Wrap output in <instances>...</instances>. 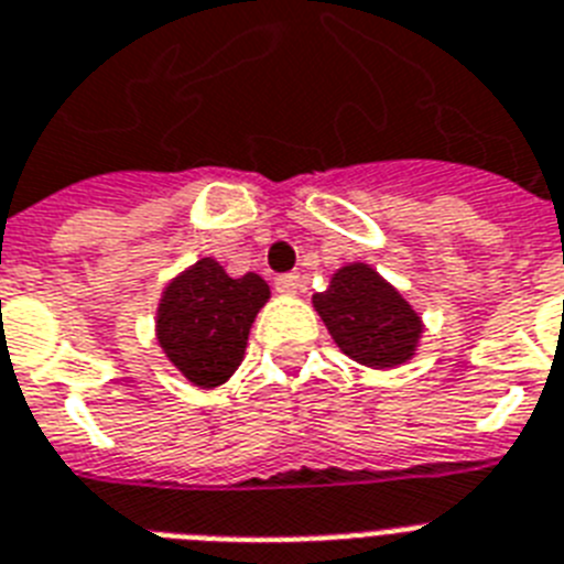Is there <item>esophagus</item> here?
Returning a JSON list of instances; mask_svg holds the SVG:
<instances>
[{
    "label": "esophagus",
    "mask_w": 564,
    "mask_h": 564,
    "mask_svg": "<svg viewBox=\"0 0 564 564\" xmlns=\"http://www.w3.org/2000/svg\"><path fill=\"white\" fill-rule=\"evenodd\" d=\"M276 291L282 293V296H293V293L302 291V279L300 273H282V276H276Z\"/></svg>",
    "instance_id": "1"
}]
</instances>
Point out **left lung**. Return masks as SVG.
I'll return each mask as SVG.
<instances>
[{
  "instance_id": "obj_1",
  "label": "left lung",
  "mask_w": 564,
  "mask_h": 564,
  "mask_svg": "<svg viewBox=\"0 0 564 564\" xmlns=\"http://www.w3.org/2000/svg\"><path fill=\"white\" fill-rule=\"evenodd\" d=\"M311 302L339 351L360 366L394 369L417 355L421 314L371 264H343Z\"/></svg>"
}]
</instances>
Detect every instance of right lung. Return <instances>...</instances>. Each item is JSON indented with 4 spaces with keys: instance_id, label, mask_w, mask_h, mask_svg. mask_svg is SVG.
I'll return each instance as SVG.
<instances>
[{
    "instance_id": "add662e5",
    "label": "right lung",
    "mask_w": 564,
    "mask_h": 564,
    "mask_svg": "<svg viewBox=\"0 0 564 564\" xmlns=\"http://www.w3.org/2000/svg\"><path fill=\"white\" fill-rule=\"evenodd\" d=\"M268 300L271 288L259 273L230 276L204 256L166 282L155 314L158 346L189 383L218 389L245 360L250 325Z\"/></svg>"
}]
</instances>
